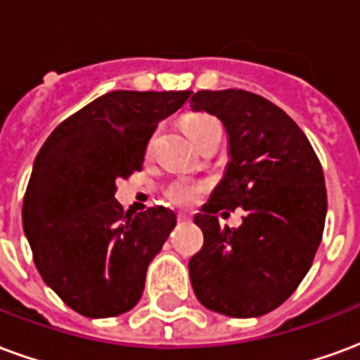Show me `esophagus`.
<instances>
[{
    "label": "esophagus",
    "mask_w": 360,
    "mask_h": 360,
    "mask_svg": "<svg viewBox=\"0 0 360 360\" xmlns=\"http://www.w3.org/2000/svg\"><path fill=\"white\" fill-rule=\"evenodd\" d=\"M177 221H181V224H185V221H191V218H187V216H183V214H179V216H177Z\"/></svg>",
    "instance_id": "esophagus-1"
}]
</instances>
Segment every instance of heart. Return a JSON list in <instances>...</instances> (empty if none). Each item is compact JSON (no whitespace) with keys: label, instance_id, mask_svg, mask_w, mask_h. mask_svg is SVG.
Returning a JSON list of instances; mask_svg holds the SVG:
<instances>
[{"label":"heart","instance_id":"1","mask_svg":"<svg viewBox=\"0 0 360 360\" xmlns=\"http://www.w3.org/2000/svg\"><path fill=\"white\" fill-rule=\"evenodd\" d=\"M183 127L185 131L191 136V141L195 142L196 146L206 139L210 136L212 133H218L221 131V125L216 117H212L208 113H193L188 115L185 121H183ZM204 185L198 183V181L191 179H175L172 181L167 187H165V196L172 204H177V206H188L193 204L198 198V195L202 193Z\"/></svg>","mask_w":360,"mask_h":360}]
</instances>
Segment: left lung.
Returning <instances> with one entry per match:
<instances>
[{
    "label": "left lung",
    "mask_w": 360,
    "mask_h": 360,
    "mask_svg": "<svg viewBox=\"0 0 360 360\" xmlns=\"http://www.w3.org/2000/svg\"><path fill=\"white\" fill-rule=\"evenodd\" d=\"M193 111H208L229 136V164L195 224L202 249L188 262L206 309L233 318L262 316L285 302L312 266L324 233L328 196L316 152L276 103L247 90H200ZM243 207L237 230L215 214Z\"/></svg>",
    "instance_id": "left-lung-1"
}]
</instances>
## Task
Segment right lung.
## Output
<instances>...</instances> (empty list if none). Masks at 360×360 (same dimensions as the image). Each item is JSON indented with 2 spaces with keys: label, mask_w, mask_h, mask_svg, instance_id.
Returning a JSON list of instances; mask_svg holds the SVG:
<instances>
[{
  "label": "right lung",
  "mask_w": 360,
  "mask_h": 360,
  "mask_svg": "<svg viewBox=\"0 0 360 360\" xmlns=\"http://www.w3.org/2000/svg\"><path fill=\"white\" fill-rule=\"evenodd\" d=\"M191 94L108 92L59 123L36 156L22 229L44 281L82 316H117L141 299L177 219L164 206L123 212L115 181L141 172L158 123Z\"/></svg>",
  "instance_id": "right-lung-1"
}]
</instances>
